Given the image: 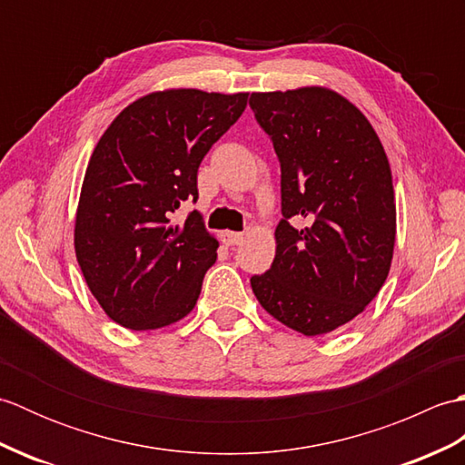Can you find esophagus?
I'll list each match as a JSON object with an SVG mask.
<instances>
[{"instance_id": "34e87169", "label": "esophagus", "mask_w": 465, "mask_h": 465, "mask_svg": "<svg viewBox=\"0 0 465 465\" xmlns=\"http://www.w3.org/2000/svg\"><path fill=\"white\" fill-rule=\"evenodd\" d=\"M222 242L225 245H240L243 242V233L238 232H222Z\"/></svg>"}]
</instances>
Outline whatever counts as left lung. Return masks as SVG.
Instances as JSON below:
<instances>
[{
    "label": "left lung",
    "mask_w": 465,
    "mask_h": 465,
    "mask_svg": "<svg viewBox=\"0 0 465 465\" xmlns=\"http://www.w3.org/2000/svg\"><path fill=\"white\" fill-rule=\"evenodd\" d=\"M282 167L272 268L253 275L262 308L303 335L351 322L390 273L396 243L391 170L378 134L325 87L252 94Z\"/></svg>",
    "instance_id": "1"
}]
</instances>
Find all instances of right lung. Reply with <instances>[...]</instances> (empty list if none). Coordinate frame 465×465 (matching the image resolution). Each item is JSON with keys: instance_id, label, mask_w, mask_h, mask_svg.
I'll list each match as a JSON object with an SVG mask.
<instances>
[{"instance_id": "1", "label": "right lung", "mask_w": 465, "mask_h": 465, "mask_svg": "<svg viewBox=\"0 0 465 465\" xmlns=\"http://www.w3.org/2000/svg\"><path fill=\"white\" fill-rule=\"evenodd\" d=\"M250 94L165 90L143 95L115 117L87 163L75 215V255L87 288L124 328L180 322L200 298L217 240L192 212L197 170L240 120Z\"/></svg>"}]
</instances>
